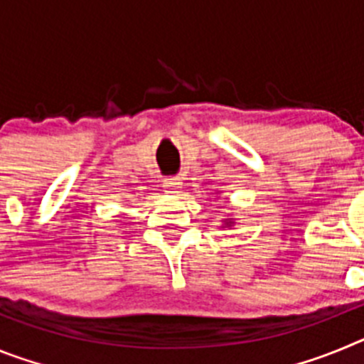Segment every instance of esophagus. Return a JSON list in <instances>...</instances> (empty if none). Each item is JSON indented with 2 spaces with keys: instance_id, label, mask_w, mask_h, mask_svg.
<instances>
[{
  "instance_id": "obj_1",
  "label": "esophagus",
  "mask_w": 364,
  "mask_h": 364,
  "mask_svg": "<svg viewBox=\"0 0 364 364\" xmlns=\"http://www.w3.org/2000/svg\"><path fill=\"white\" fill-rule=\"evenodd\" d=\"M164 188L167 193H178V189L182 188V182L180 178H166L164 180Z\"/></svg>"
}]
</instances>
